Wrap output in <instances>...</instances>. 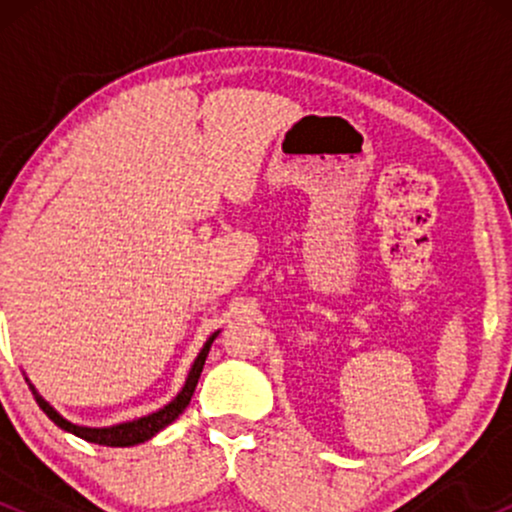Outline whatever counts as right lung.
Listing matches in <instances>:
<instances>
[{"instance_id": "right-lung-1", "label": "right lung", "mask_w": 512, "mask_h": 512, "mask_svg": "<svg viewBox=\"0 0 512 512\" xmlns=\"http://www.w3.org/2000/svg\"><path fill=\"white\" fill-rule=\"evenodd\" d=\"M219 337V332H214L211 337L204 342L202 351H199L195 363H192L190 373H187V380L185 385H182V390L175 395L166 407H161L158 411H151V414L146 416H139V419H132V421H122V424H115V426H79L74 424V421L64 419V416L57 411L52 404L40 395L38 390H35V385L28 380V375L23 373V378H26L28 387H31L35 402H38V407L48 414V419L52 421L55 426H60L62 431L67 433H74L76 438H84L88 443H98V445H108V448H129V445H139L144 443V440H151L156 436L158 431H163L168 424H173L175 419L182 414V411L187 409V404H190L192 395H195V387H197V380L199 375H202V368H204V361H207V354L211 349V344H214V339Z\"/></svg>"}]
</instances>
